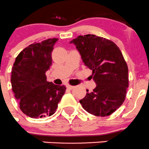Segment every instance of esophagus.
<instances>
[{"instance_id": "obj_1", "label": "esophagus", "mask_w": 149, "mask_h": 149, "mask_svg": "<svg viewBox=\"0 0 149 149\" xmlns=\"http://www.w3.org/2000/svg\"><path fill=\"white\" fill-rule=\"evenodd\" d=\"M67 88H68V89H73V88H74V86H70V85H67Z\"/></svg>"}]
</instances>
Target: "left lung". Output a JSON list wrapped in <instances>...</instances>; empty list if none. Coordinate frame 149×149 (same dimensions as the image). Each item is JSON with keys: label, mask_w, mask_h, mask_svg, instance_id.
Wrapping results in <instances>:
<instances>
[{"label": "left lung", "mask_w": 149, "mask_h": 149, "mask_svg": "<svg viewBox=\"0 0 149 149\" xmlns=\"http://www.w3.org/2000/svg\"><path fill=\"white\" fill-rule=\"evenodd\" d=\"M85 65L92 70L96 87L80 103L88 113L97 116L113 113L125 100L129 85L128 68L122 52L110 40L95 35L79 36L73 39Z\"/></svg>", "instance_id": "obj_1"}]
</instances>
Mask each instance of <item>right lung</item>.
<instances>
[{
	"label": "right lung",
	"mask_w": 149,
	"mask_h": 149,
	"mask_svg": "<svg viewBox=\"0 0 149 149\" xmlns=\"http://www.w3.org/2000/svg\"><path fill=\"white\" fill-rule=\"evenodd\" d=\"M57 38L34 43L16 57L11 83L19 108L27 116L37 119L55 113L66 87L47 81L46 72L52 65V52Z\"/></svg>",
	"instance_id": "right-lung-1"
}]
</instances>
